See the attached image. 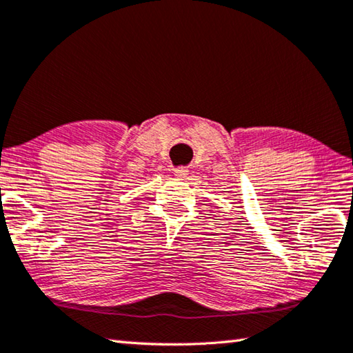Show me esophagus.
<instances>
[{
    "label": "esophagus",
    "mask_w": 353,
    "mask_h": 353,
    "mask_svg": "<svg viewBox=\"0 0 353 353\" xmlns=\"http://www.w3.org/2000/svg\"><path fill=\"white\" fill-rule=\"evenodd\" d=\"M188 174V170L187 168H183V166H181V168H176L174 170V176L177 177V179H182V177H185Z\"/></svg>",
    "instance_id": "esophagus-1"
}]
</instances>
